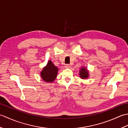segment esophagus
<instances>
[{
	"instance_id": "obj_1",
	"label": "esophagus",
	"mask_w": 128,
	"mask_h": 128,
	"mask_svg": "<svg viewBox=\"0 0 128 128\" xmlns=\"http://www.w3.org/2000/svg\"><path fill=\"white\" fill-rule=\"evenodd\" d=\"M66 68L69 69V68H71V66H70V65H69V64H66Z\"/></svg>"
}]
</instances>
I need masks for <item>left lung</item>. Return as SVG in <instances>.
I'll return each instance as SVG.
<instances>
[{"instance_id": "1", "label": "left lung", "mask_w": 128, "mask_h": 128, "mask_svg": "<svg viewBox=\"0 0 128 128\" xmlns=\"http://www.w3.org/2000/svg\"><path fill=\"white\" fill-rule=\"evenodd\" d=\"M88 70L85 66L81 67L79 70V76L82 79H86L89 77Z\"/></svg>"}]
</instances>
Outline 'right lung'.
Masks as SVG:
<instances>
[{
  "mask_svg": "<svg viewBox=\"0 0 128 128\" xmlns=\"http://www.w3.org/2000/svg\"><path fill=\"white\" fill-rule=\"evenodd\" d=\"M58 68L54 66L51 60H48L47 65L40 72L42 79L47 82H52L56 80L58 72Z\"/></svg>",
  "mask_w": 128,
  "mask_h": 128,
  "instance_id": "1",
  "label": "right lung"
}]
</instances>
